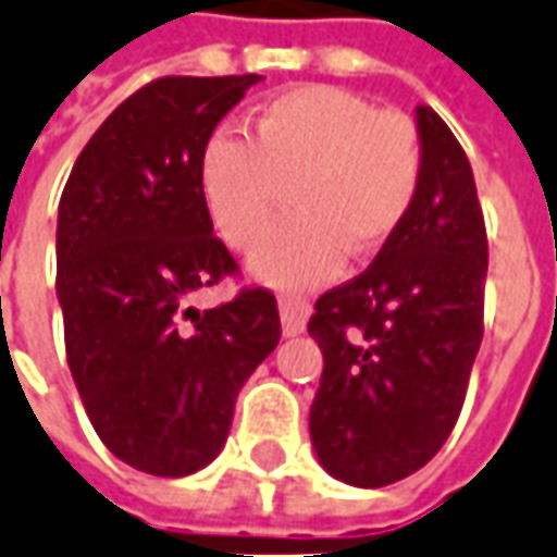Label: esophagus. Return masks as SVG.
Segmentation results:
<instances>
[{
  "label": "esophagus",
  "mask_w": 557,
  "mask_h": 557,
  "mask_svg": "<svg viewBox=\"0 0 557 557\" xmlns=\"http://www.w3.org/2000/svg\"><path fill=\"white\" fill-rule=\"evenodd\" d=\"M278 312H282L285 336H297V333L306 330V321L312 315V306L300 294H278Z\"/></svg>",
  "instance_id": "obj_1"
}]
</instances>
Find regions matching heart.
<instances>
[{"instance_id":"1","label":"heart","mask_w":557,"mask_h":557,"mask_svg":"<svg viewBox=\"0 0 557 557\" xmlns=\"http://www.w3.org/2000/svg\"><path fill=\"white\" fill-rule=\"evenodd\" d=\"M248 135L218 129L199 154V190L221 239L251 251L285 206L294 218L255 255L272 285L300 287L330 278L345 257H373L403 227L424 182V139L403 111L306 84L267 99Z\"/></svg>"}]
</instances>
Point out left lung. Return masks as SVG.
Here are the masks:
<instances>
[{
	"label": "left lung",
	"instance_id": "left-lung-1",
	"mask_svg": "<svg viewBox=\"0 0 557 557\" xmlns=\"http://www.w3.org/2000/svg\"><path fill=\"white\" fill-rule=\"evenodd\" d=\"M416 114L424 182L412 212L309 321L324 355L312 443L324 470L358 488L412 476L443 448L485 330L488 233L473 169L431 106Z\"/></svg>",
	"mask_w": 557,
	"mask_h": 557
}]
</instances>
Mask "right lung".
<instances>
[{
    "instance_id": "add662e5",
    "label": "right lung",
    "mask_w": 557,
    "mask_h": 557,
    "mask_svg": "<svg viewBox=\"0 0 557 557\" xmlns=\"http://www.w3.org/2000/svg\"><path fill=\"white\" fill-rule=\"evenodd\" d=\"M260 75H166L126 96L84 145L57 218V297L72 379L114 458L151 476L214 461L242 385L282 336L270 287L199 312L239 275L212 233L199 154Z\"/></svg>"
}]
</instances>
